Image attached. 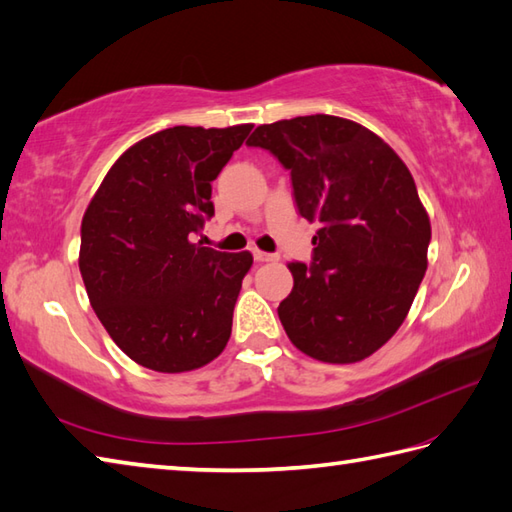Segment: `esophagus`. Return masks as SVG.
Listing matches in <instances>:
<instances>
[{
    "instance_id": "34e87169",
    "label": "esophagus",
    "mask_w": 512,
    "mask_h": 512,
    "mask_svg": "<svg viewBox=\"0 0 512 512\" xmlns=\"http://www.w3.org/2000/svg\"><path fill=\"white\" fill-rule=\"evenodd\" d=\"M254 260L256 263H276L278 254H267V252H260V249H254Z\"/></svg>"
}]
</instances>
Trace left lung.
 Segmentation results:
<instances>
[{
    "instance_id": "obj_1",
    "label": "left lung",
    "mask_w": 512,
    "mask_h": 512,
    "mask_svg": "<svg viewBox=\"0 0 512 512\" xmlns=\"http://www.w3.org/2000/svg\"><path fill=\"white\" fill-rule=\"evenodd\" d=\"M291 170L293 197L317 221L313 263H289L293 289L278 317L317 361L355 363L399 331L427 269L429 217L414 177L377 133L315 113L249 135Z\"/></svg>"
}]
</instances>
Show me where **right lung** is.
Returning <instances> with one entry per match:
<instances>
[{"instance_id": "1", "label": "right lung", "mask_w": 512, "mask_h": 512, "mask_svg": "<svg viewBox=\"0 0 512 512\" xmlns=\"http://www.w3.org/2000/svg\"><path fill=\"white\" fill-rule=\"evenodd\" d=\"M252 131L173 127L133 144L102 179L81 225L78 267L98 320L124 355L155 372L217 359L252 267L192 238L212 214V181Z\"/></svg>"}]
</instances>
